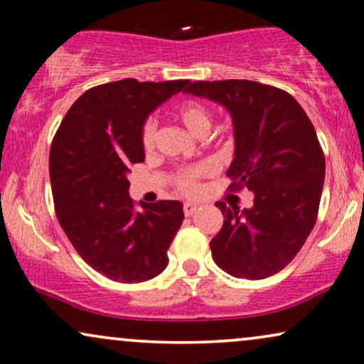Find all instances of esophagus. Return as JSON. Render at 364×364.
I'll return each mask as SVG.
<instances>
[{"label": "esophagus", "instance_id": "obj_1", "mask_svg": "<svg viewBox=\"0 0 364 364\" xmlns=\"http://www.w3.org/2000/svg\"><path fill=\"white\" fill-rule=\"evenodd\" d=\"M197 208H198V205H197V203H193V202L183 203V213H186V217H192L193 213L197 212Z\"/></svg>", "mask_w": 364, "mask_h": 364}]
</instances>
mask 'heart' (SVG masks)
<instances>
[{
	"mask_svg": "<svg viewBox=\"0 0 364 364\" xmlns=\"http://www.w3.org/2000/svg\"><path fill=\"white\" fill-rule=\"evenodd\" d=\"M173 116L178 122H182L188 131L196 136H203L208 131L212 122L210 111L205 104L197 101V99H182L178 101L176 106H173ZM156 122L152 119H147L144 122L141 129V144L142 147L149 151L152 149L154 142H156ZM203 173H207L205 166H197V167H183L178 168V171L173 173V183L182 193H187V196H192V193L197 192L198 188V181Z\"/></svg>",
	"mask_w": 364,
	"mask_h": 364,
	"instance_id": "1",
	"label": "heart"
}]
</instances>
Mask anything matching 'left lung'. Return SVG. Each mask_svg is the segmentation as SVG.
Returning <instances> with one entry per match:
<instances>
[{"label":"left lung","instance_id":"8db88e82","mask_svg":"<svg viewBox=\"0 0 364 364\" xmlns=\"http://www.w3.org/2000/svg\"><path fill=\"white\" fill-rule=\"evenodd\" d=\"M183 92L212 99L232 114V191L247 187L253 207L217 202L223 213L212 257L228 275L262 280L283 270L313 230L325 181V154L296 99L268 84L227 79L188 82Z\"/></svg>","mask_w":364,"mask_h":364}]
</instances>
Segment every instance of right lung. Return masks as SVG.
Segmentation results:
<instances>
[{
  "label": "right lung",
  "instance_id": "1",
  "mask_svg": "<svg viewBox=\"0 0 364 364\" xmlns=\"http://www.w3.org/2000/svg\"><path fill=\"white\" fill-rule=\"evenodd\" d=\"M187 79H122L87 89L69 107L49 152L54 210L84 262L109 280L141 283L167 267V250L182 225L177 200L129 197L131 164L144 162L141 129L149 114Z\"/></svg>",
  "mask_w": 364,
  "mask_h": 364
}]
</instances>
